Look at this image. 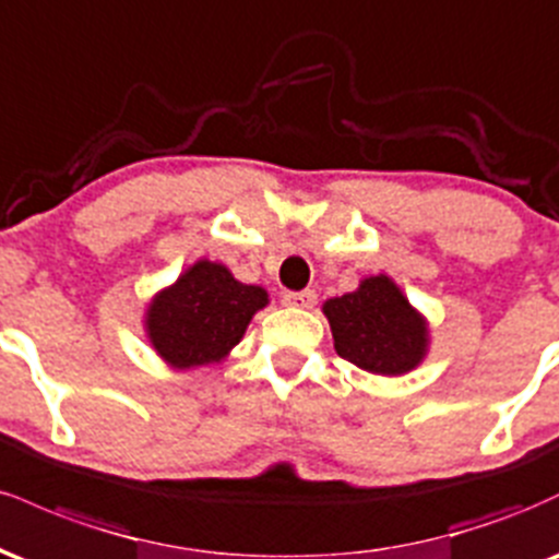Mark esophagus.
Masks as SVG:
<instances>
[{
  "label": "esophagus",
  "instance_id": "obj_1",
  "mask_svg": "<svg viewBox=\"0 0 559 559\" xmlns=\"http://www.w3.org/2000/svg\"><path fill=\"white\" fill-rule=\"evenodd\" d=\"M318 294L312 288H305V292H286L284 294V305L286 307H299V310H310L316 305Z\"/></svg>",
  "mask_w": 559,
  "mask_h": 559
}]
</instances>
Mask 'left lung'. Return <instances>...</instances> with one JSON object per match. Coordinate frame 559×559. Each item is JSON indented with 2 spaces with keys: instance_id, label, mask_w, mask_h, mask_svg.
Instances as JSON below:
<instances>
[{
  "instance_id": "1",
  "label": "left lung",
  "mask_w": 559,
  "mask_h": 559,
  "mask_svg": "<svg viewBox=\"0 0 559 559\" xmlns=\"http://www.w3.org/2000/svg\"><path fill=\"white\" fill-rule=\"evenodd\" d=\"M338 357L376 376H404L428 355V320L389 275H368L355 292L323 301Z\"/></svg>"
}]
</instances>
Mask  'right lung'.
Masks as SVG:
<instances>
[{"instance_id":"right-lung-1","label":"right lung","mask_w":559,"mask_h":559,"mask_svg":"<svg viewBox=\"0 0 559 559\" xmlns=\"http://www.w3.org/2000/svg\"><path fill=\"white\" fill-rule=\"evenodd\" d=\"M267 301L265 288L236 281L223 262L197 260L152 297L144 331L170 368H202L226 360Z\"/></svg>"}]
</instances>
